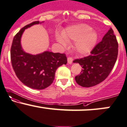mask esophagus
<instances>
[{
	"label": "esophagus",
	"mask_w": 127,
	"mask_h": 127,
	"mask_svg": "<svg viewBox=\"0 0 127 127\" xmlns=\"http://www.w3.org/2000/svg\"><path fill=\"white\" fill-rule=\"evenodd\" d=\"M72 61H73V58L72 57H69L67 58V62L69 64H72Z\"/></svg>",
	"instance_id": "34e87169"
}]
</instances>
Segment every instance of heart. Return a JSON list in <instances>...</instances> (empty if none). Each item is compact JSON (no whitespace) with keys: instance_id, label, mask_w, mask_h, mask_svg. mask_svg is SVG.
Instances as JSON below:
<instances>
[{"instance_id":"obj_1","label":"heart","mask_w":127,"mask_h":127,"mask_svg":"<svg viewBox=\"0 0 127 127\" xmlns=\"http://www.w3.org/2000/svg\"><path fill=\"white\" fill-rule=\"evenodd\" d=\"M63 37H57V40L63 45H66L67 41H76L75 48L81 54L90 52L96 44L97 33L86 24H79L70 26L63 32Z\"/></svg>"}]
</instances>
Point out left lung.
I'll return each mask as SVG.
<instances>
[{"mask_svg": "<svg viewBox=\"0 0 127 127\" xmlns=\"http://www.w3.org/2000/svg\"><path fill=\"white\" fill-rule=\"evenodd\" d=\"M118 54V41L110 28L92 50L90 55L73 61L83 68L80 74L75 77L77 84L90 87L105 80L115 66Z\"/></svg>", "mask_w": 127, "mask_h": 127, "instance_id": "1", "label": "left lung"}]
</instances>
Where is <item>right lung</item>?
Returning <instances> with one entry per match:
<instances>
[{
	"label": "right lung",
	"instance_id": "right-lung-1",
	"mask_svg": "<svg viewBox=\"0 0 127 127\" xmlns=\"http://www.w3.org/2000/svg\"><path fill=\"white\" fill-rule=\"evenodd\" d=\"M38 23L39 21L32 22L17 33L11 48V60L16 76L22 83L30 88L41 90L52 84L57 68L66 64L67 57L65 54L49 51L33 55L23 51L20 44L22 34L25 29Z\"/></svg>",
	"mask_w": 127,
	"mask_h": 127
}]
</instances>
